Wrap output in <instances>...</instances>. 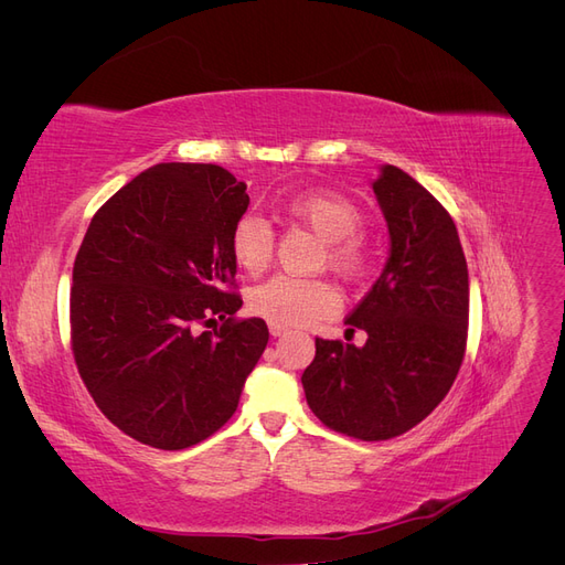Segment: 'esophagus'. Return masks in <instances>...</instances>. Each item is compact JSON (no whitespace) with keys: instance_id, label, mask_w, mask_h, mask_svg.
I'll use <instances>...</instances> for the list:
<instances>
[{"instance_id":"esophagus-1","label":"esophagus","mask_w":565,"mask_h":565,"mask_svg":"<svg viewBox=\"0 0 565 565\" xmlns=\"http://www.w3.org/2000/svg\"><path fill=\"white\" fill-rule=\"evenodd\" d=\"M268 330L273 337H282L289 332V328H285V324H278V322H268Z\"/></svg>"}]
</instances>
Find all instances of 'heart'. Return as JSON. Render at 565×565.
I'll use <instances>...</instances> for the list:
<instances>
[{"label": "heart", "instance_id": "heart-1", "mask_svg": "<svg viewBox=\"0 0 565 565\" xmlns=\"http://www.w3.org/2000/svg\"><path fill=\"white\" fill-rule=\"evenodd\" d=\"M285 212L311 228L324 241L322 262L344 278L358 282L370 270V249L358 228L363 214L358 204L334 191H306L285 202ZM231 252L249 276H259L273 262V231L262 216L245 214L231 233ZM249 309L278 324H306L332 316L339 309V295L324 278L273 276L249 292Z\"/></svg>", "mask_w": 565, "mask_h": 565}]
</instances>
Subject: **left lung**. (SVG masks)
<instances>
[{
    "label": "left lung",
    "instance_id": "1",
    "mask_svg": "<svg viewBox=\"0 0 565 565\" xmlns=\"http://www.w3.org/2000/svg\"><path fill=\"white\" fill-rule=\"evenodd\" d=\"M391 254L377 282L344 320L363 347L316 337L301 384L313 415L351 438L388 440L448 396L467 351L469 270L448 210L403 169L372 181Z\"/></svg>",
    "mask_w": 565,
    "mask_h": 565
}]
</instances>
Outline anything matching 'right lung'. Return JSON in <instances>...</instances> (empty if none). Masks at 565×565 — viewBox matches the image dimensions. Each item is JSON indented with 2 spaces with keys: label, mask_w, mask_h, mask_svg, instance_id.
<instances>
[{
  "label": "right lung",
  "mask_w": 565,
  "mask_h": 565,
  "mask_svg": "<svg viewBox=\"0 0 565 565\" xmlns=\"http://www.w3.org/2000/svg\"><path fill=\"white\" fill-rule=\"evenodd\" d=\"M245 191L218 164H156L94 214L75 256L79 377L143 446L183 450L216 434L268 344L262 318H235L231 233L247 212Z\"/></svg>",
  "instance_id": "right-lung-1"
}]
</instances>
